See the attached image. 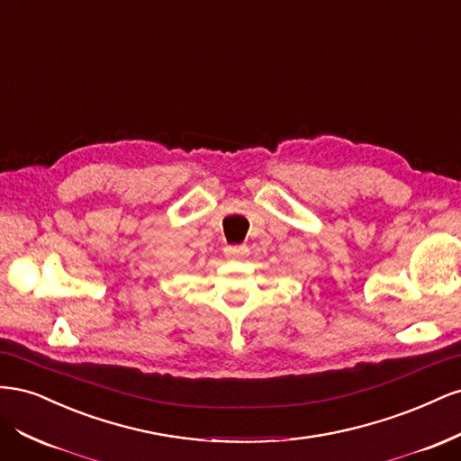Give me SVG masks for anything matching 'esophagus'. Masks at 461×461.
<instances>
[{
    "instance_id": "obj_1",
    "label": "esophagus",
    "mask_w": 461,
    "mask_h": 461,
    "mask_svg": "<svg viewBox=\"0 0 461 461\" xmlns=\"http://www.w3.org/2000/svg\"><path fill=\"white\" fill-rule=\"evenodd\" d=\"M225 258L227 259H242L248 254V248L246 246H225Z\"/></svg>"
}]
</instances>
